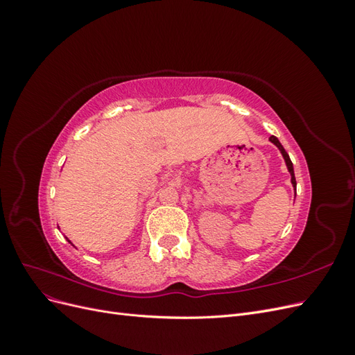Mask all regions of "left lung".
Masks as SVG:
<instances>
[{"mask_svg": "<svg viewBox=\"0 0 355 355\" xmlns=\"http://www.w3.org/2000/svg\"><path fill=\"white\" fill-rule=\"evenodd\" d=\"M270 142H271V144H274L278 149H280V153H282V155H283V158H284V163H286L287 170H288V173H290V182H292L293 189H295V194H296V179H295V170H293V163H292V159H290L288 154L286 153V149L283 148V145L280 144V141H278V139H277L275 136H271V137H270Z\"/></svg>", "mask_w": 355, "mask_h": 355, "instance_id": "left-lung-1", "label": "left lung"}]
</instances>
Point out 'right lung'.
Listing matches in <instances>:
<instances>
[{"mask_svg":"<svg viewBox=\"0 0 355 355\" xmlns=\"http://www.w3.org/2000/svg\"><path fill=\"white\" fill-rule=\"evenodd\" d=\"M67 240H68V239H67ZM68 241H69V240H68ZM69 243H71V241H69ZM71 244H72V243H71ZM72 245H73V244H72Z\"/></svg>","mask_w":355,"mask_h":355,"instance_id":"right-lung-1","label":"right lung"}]
</instances>
